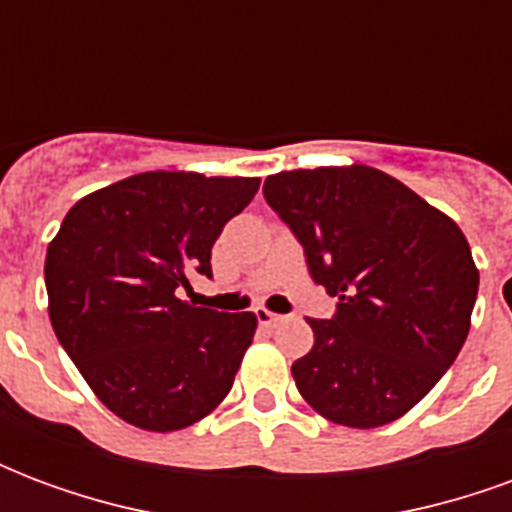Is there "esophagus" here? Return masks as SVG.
<instances>
[{"label":"esophagus","instance_id":"obj_1","mask_svg":"<svg viewBox=\"0 0 512 512\" xmlns=\"http://www.w3.org/2000/svg\"><path fill=\"white\" fill-rule=\"evenodd\" d=\"M257 323H263V326H277V323L285 321V315H277V312H268V310H257Z\"/></svg>","mask_w":512,"mask_h":512}]
</instances>
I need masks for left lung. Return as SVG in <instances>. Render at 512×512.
Returning <instances> with one entry per match:
<instances>
[{"label":"left lung","mask_w":512,"mask_h":512,"mask_svg":"<svg viewBox=\"0 0 512 512\" xmlns=\"http://www.w3.org/2000/svg\"><path fill=\"white\" fill-rule=\"evenodd\" d=\"M266 202L337 299L293 362L301 397L348 428L403 417L461 354L480 274L461 227L373 167L279 172Z\"/></svg>","instance_id":"obj_1"}]
</instances>
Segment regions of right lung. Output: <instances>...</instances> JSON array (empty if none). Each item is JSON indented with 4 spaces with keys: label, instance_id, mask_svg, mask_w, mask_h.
I'll use <instances>...</instances> for the list:
<instances>
[{
    "label": "right lung",
    "instance_id": "add662e5",
    "mask_svg": "<svg viewBox=\"0 0 512 512\" xmlns=\"http://www.w3.org/2000/svg\"><path fill=\"white\" fill-rule=\"evenodd\" d=\"M260 178L142 172L87 194L46 252L57 340L109 411L142 430L194 425L222 403L255 337L252 312L183 301Z\"/></svg>",
    "mask_w": 512,
    "mask_h": 512
}]
</instances>
